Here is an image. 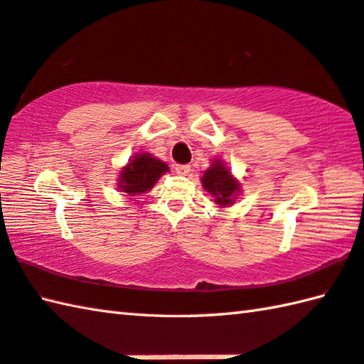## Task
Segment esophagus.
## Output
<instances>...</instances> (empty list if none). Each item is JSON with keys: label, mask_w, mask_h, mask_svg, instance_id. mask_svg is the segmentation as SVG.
<instances>
[{"label": "esophagus", "mask_w": 364, "mask_h": 364, "mask_svg": "<svg viewBox=\"0 0 364 364\" xmlns=\"http://www.w3.org/2000/svg\"><path fill=\"white\" fill-rule=\"evenodd\" d=\"M176 173L181 176H187L190 173V164H176Z\"/></svg>", "instance_id": "obj_1"}]
</instances>
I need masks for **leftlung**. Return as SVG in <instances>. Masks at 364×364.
<instances>
[{"label": "left lung", "instance_id": "obj_1", "mask_svg": "<svg viewBox=\"0 0 364 364\" xmlns=\"http://www.w3.org/2000/svg\"><path fill=\"white\" fill-rule=\"evenodd\" d=\"M201 187L214 198L218 208H230L242 193V185L223 160L214 159L201 176Z\"/></svg>", "mask_w": 364, "mask_h": 364}]
</instances>
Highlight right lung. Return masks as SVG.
Here are the masks:
<instances>
[{
  "label": "right lung",
  "mask_w": 364,
  "mask_h": 364,
  "mask_svg": "<svg viewBox=\"0 0 364 364\" xmlns=\"http://www.w3.org/2000/svg\"><path fill=\"white\" fill-rule=\"evenodd\" d=\"M169 173L164 161L155 159L152 154L139 152L133 155L120 169L117 185L127 196H139L155 187L163 174Z\"/></svg>",
  "instance_id": "right-lung-1"
}]
</instances>
